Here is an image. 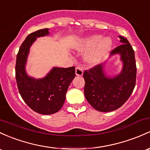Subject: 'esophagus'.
<instances>
[{
  "label": "esophagus",
  "mask_w": 150,
  "mask_h": 150,
  "mask_svg": "<svg viewBox=\"0 0 150 150\" xmlns=\"http://www.w3.org/2000/svg\"><path fill=\"white\" fill-rule=\"evenodd\" d=\"M75 73H76V76H81L83 75V69L80 68V67H76V71H75Z\"/></svg>",
  "instance_id": "34e87169"
}]
</instances>
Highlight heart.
I'll use <instances>...</instances> for the list:
<instances>
[{"instance_id": "obj_1", "label": "heart", "mask_w": 150, "mask_h": 150, "mask_svg": "<svg viewBox=\"0 0 150 150\" xmlns=\"http://www.w3.org/2000/svg\"><path fill=\"white\" fill-rule=\"evenodd\" d=\"M112 45L110 38H103L101 35H92L78 41L75 49L81 51L89 49L84 55L85 61L88 64H96L109 54Z\"/></svg>"}]
</instances>
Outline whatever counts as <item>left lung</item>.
I'll use <instances>...</instances> for the list:
<instances>
[{"mask_svg": "<svg viewBox=\"0 0 150 150\" xmlns=\"http://www.w3.org/2000/svg\"><path fill=\"white\" fill-rule=\"evenodd\" d=\"M122 43L111 53L109 59L119 55L122 70L116 75L105 71L107 61L85 71L84 95L91 106L97 111L109 112L122 107L132 93L136 83L137 67L134 51L126 38L119 36Z\"/></svg>", "mask_w": 150, "mask_h": 150, "instance_id": "left-lung-1", "label": "left lung"}]
</instances>
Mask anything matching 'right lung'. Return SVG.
<instances>
[{
	"label": "right lung",
	"instance_id": "right-lung-1",
	"mask_svg": "<svg viewBox=\"0 0 150 150\" xmlns=\"http://www.w3.org/2000/svg\"><path fill=\"white\" fill-rule=\"evenodd\" d=\"M49 35V28L36 30L26 37L16 57V79L22 99L32 110L41 114L59 112L66 99L68 88L75 78V67H54L44 77L36 79L27 74L26 67L30 46L37 38Z\"/></svg>",
	"mask_w": 150,
	"mask_h": 150
}]
</instances>
